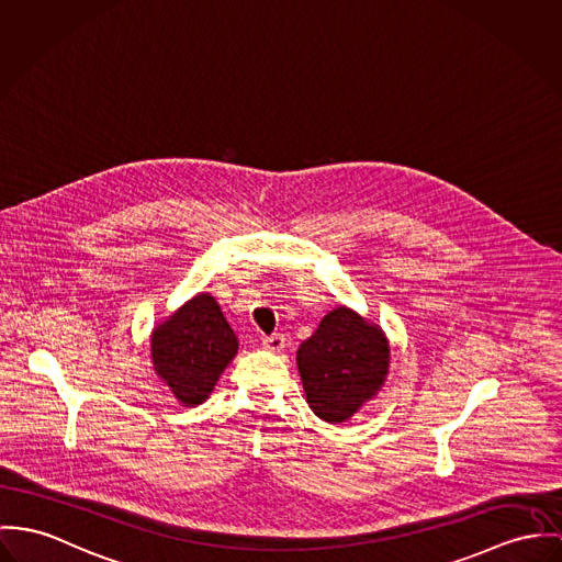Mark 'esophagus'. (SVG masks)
Here are the masks:
<instances>
[{
    "label": "esophagus",
    "mask_w": 562,
    "mask_h": 562,
    "mask_svg": "<svg viewBox=\"0 0 562 562\" xmlns=\"http://www.w3.org/2000/svg\"><path fill=\"white\" fill-rule=\"evenodd\" d=\"M284 345H286V338L280 336V334L269 336V338H262V348H267V350H271V352H280V350L284 348Z\"/></svg>",
    "instance_id": "1"
}]
</instances>
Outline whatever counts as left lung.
Wrapping results in <instances>:
<instances>
[{"label": "left lung", "mask_w": 562, "mask_h": 562, "mask_svg": "<svg viewBox=\"0 0 562 562\" xmlns=\"http://www.w3.org/2000/svg\"><path fill=\"white\" fill-rule=\"evenodd\" d=\"M391 348L381 325L338 305L297 348L305 402L327 424H345L385 385Z\"/></svg>", "instance_id": "obj_1"}]
</instances>
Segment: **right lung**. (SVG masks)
<instances>
[{
	"instance_id": "1",
	"label": "right lung",
	"mask_w": 562,
	"mask_h": 562,
	"mask_svg": "<svg viewBox=\"0 0 562 562\" xmlns=\"http://www.w3.org/2000/svg\"><path fill=\"white\" fill-rule=\"evenodd\" d=\"M151 363L181 406L203 404L239 342L212 293H199L151 331Z\"/></svg>"
}]
</instances>
